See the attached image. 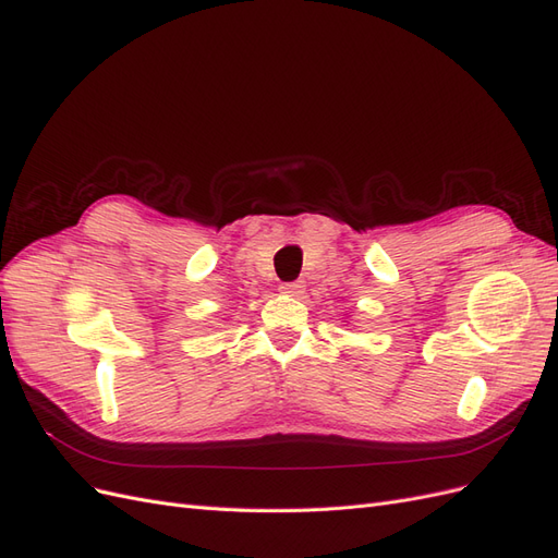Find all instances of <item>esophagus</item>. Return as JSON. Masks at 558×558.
<instances>
[{
    "instance_id": "obj_1",
    "label": "esophagus",
    "mask_w": 558,
    "mask_h": 558,
    "mask_svg": "<svg viewBox=\"0 0 558 558\" xmlns=\"http://www.w3.org/2000/svg\"><path fill=\"white\" fill-rule=\"evenodd\" d=\"M279 291H281L283 295H293V298H298V295H302V291H305V283H302V281L281 283V286H279Z\"/></svg>"
}]
</instances>
